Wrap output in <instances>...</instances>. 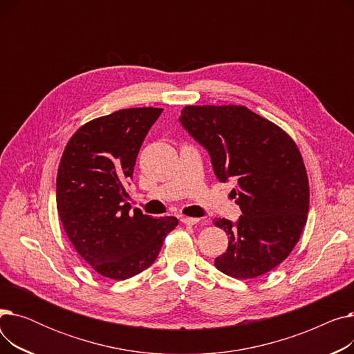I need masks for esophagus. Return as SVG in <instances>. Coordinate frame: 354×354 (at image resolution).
I'll return each instance as SVG.
<instances>
[{
  "label": "esophagus",
  "mask_w": 354,
  "mask_h": 354,
  "mask_svg": "<svg viewBox=\"0 0 354 354\" xmlns=\"http://www.w3.org/2000/svg\"><path fill=\"white\" fill-rule=\"evenodd\" d=\"M180 222H182L183 225H195V224H198L199 219H198V218H189V216H183V218H180Z\"/></svg>",
  "instance_id": "esophagus-1"
}]
</instances>
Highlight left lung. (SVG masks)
I'll list each match as a JSON object with an SVG mask.
<instances>
[{"label": "left lung", "instance_id": "8db88e82", "mask_svg": "<svg viewBox=\"0 0 354 354\" xmlns=\"http://www.w3.org/2000/svg\"><path fill=\"white\" fill-rule=\"evenodd\" d=\"M182 126L209 152L221 182H236L231 195L243 215L236 224L214 219L230 238L215 267L250 280L280 266L306 227L310 188L303 156L280 126L245 106H185Z\"/></svg>", "mask_w": 354, "mask_h": 354}]
</instances>
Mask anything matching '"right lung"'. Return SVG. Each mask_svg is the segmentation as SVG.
I'll return each mask as SVG.
<instances>
[{
	"mask_svg": "<svg viewBox=\"0 0 354 354\" xmlns=\"http://www.w3.org/2000/svg\"><path fill=\"white\" fill-rule=\"evenodd\" d=\"M163 109L132 107L93 119L66 145L57 171V211L74 250L106 278L126 280L151 267L175 216L130 212L124 183Z\"/></svg>",
	"mask_w": 354,
	"mask_h": 354,
	"instance_id": "1",
	"label": "right lung"
}]
</instances>
